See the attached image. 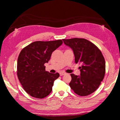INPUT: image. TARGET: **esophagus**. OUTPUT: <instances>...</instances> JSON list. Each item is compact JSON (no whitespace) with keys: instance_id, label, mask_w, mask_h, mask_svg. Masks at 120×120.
Masks as SVG:
<instances>
[{"instance_id":"obj_1","label":"esophagus","mask_w":120,"mask_h":120,"mask_svg":"<svg viewBox=\"0 0 120 120\" xmlns=\"http://www.w3.org/2000/svg\"><path fill=\"white\" fill-rule=\"evenodd\" d=\"M66 73L64 72H60V75L61 76H63V75H66Z\"/></svg>"}]
</instances>
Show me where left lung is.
Returning a JSON list of instances; mask_svg holds the SVG:
<instances>
[{"label": "left lung", "instance_id": "1", "mask_svg": "<svg viewBox=\"0 0 120 120\" xmlns=\"http://www.w3.org/2000/svg\"><path fill=\"white\" fill-rule=\"evenodd\" d=\"M72 49L76 64L79 67L80 76L70 74L69 83L74 92L81 96H88L98 88L105 74V61L101 50L92 42L85 38L63 39Z\"/></svg>", "mask_w": 120, "mask_h": 120}]
</instances>
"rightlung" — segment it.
Masks as SVG:
<instances>
[{"instance_id": "obj_1", "label": "right lung", "mask_w": 120, "mask_h": 120, "mask_svg": "<svg viewBox=\"0 0 120 120\" xmlns=\"http://www.w3.org/2000/svg\"><path fill=\"white\" fill-rule=\"evenodd\" d=\"M61 40L35 41L23 48L17 60V74L23 89L30 96L43 98L52 90L59 73L45 71L44 64L50 60L52 52L62 44Z\"/></svg>"}]
</instances>
